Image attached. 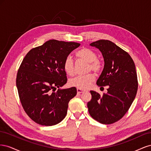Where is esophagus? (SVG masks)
Returning a JSON list of instances; mask_svg holds the SVG:
<instances>
[{
  "label": "esophagus",
  "mask_w": 151,
  "mask_h": 151,
  "mask_svg": "<svg viewBox=\"0 0 151 151\" xmlns=\"http://www.w3.org/2000/svg\"><path fill=\"white\" fill-rule=\"evenodd\" d=\"M84 91V90H82V89H78V88L77 89V93H78V94H81L82 93H83Z\"/></svg>",
  "instance_id": "1"
}]
</instances>
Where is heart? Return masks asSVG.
Instances as JSON below:
<instances>
[{
	"label": "heart",
	"mask_w": 151,
	"mask_h": 151,
	"mask_svg": "<svg viewBox=\"0 0 151 151\" xmlns=\"http://www.w3.org/2000/svg\"><path fill=\"white\" fill-rule=\"evenodd\" d=\"M76 57L88 63L87 72L93 71L98 73L101 70V62L97 59V55L93 50L88 48H83L76 53ZM63 69L68 76H73L74 73V62L70 56L65 58L63 62ZM94 77L92 74L77 76L69 81V84L72 87L80 89H86L89 88L93 83Z\"/></svg>",
	"instance_id": "1"
}]
</instances>
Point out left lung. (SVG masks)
Wrapping results in <instances>:
<instances>
[{
	"instance_id": "8db88e82",
	"label": "left lung",
	"mask_w": 151,
	"mask_h": 151,
	"mask_svg": "<svg viewBox=\"0 0 151 151\" xmlns=\"http://www.w3.org/2000/svg\"><path fill=\"white\" fill-rule=\"evenodd\" d=\"M90 45L103 55L104 65L96 84L101 88L108 86V92L101 96L91 91L88 111L99 123L111 124L125 115L135 98L138 81L135 63L129 53L111 41L100 40Z\"/></svg>"
}]
</instances>
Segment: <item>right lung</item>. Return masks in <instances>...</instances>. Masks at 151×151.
Returning a JSON list of instances; mask_svg holds the SVG:
<instances>
[{
  "instance_id": "add662e5",
  "label": "right lung",
  "mask_w": 151,
  "mask_h": 151,
  "mask_svg": "<svg viewBox=\"0 0 151 151\" xmlns=\"http://www.w3.org/2000/svg\"><path fill=\"white\" fill-rule=\"evenodd\" d=\"M80 45L51 40L31 49L22 60L16 77L18 94L24 110L38 124L54 125L65 117L77 89H60L67 81L63 62Z\"/></svg>"
}]
</instances>
